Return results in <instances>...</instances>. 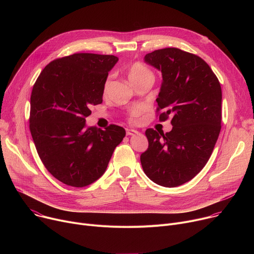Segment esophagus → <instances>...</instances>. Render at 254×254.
Masks as SVG:
<instances>
[{"label": "esophagus", "instance_id": "esophagus-1", "mask_svg": "<svg viewBox=\"0 0 254 254\" xmlns=\"http://www.w3.org/2000/svg\"><path fill=\"white\" fill-rule=\"evenodd\" d=\"M137 133V131L135 129H132V128H127V135H133Z\"/></svg>", "mask_w": 254, "mask_h": 254}]
</instances>
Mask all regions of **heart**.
<instances>
[{"mask_svg":"<svg viewBox=\"0 0 254 254\" xmlns=\"http://www.w3.org/2000/svg\"><path fill=\"white\" fill-rule=\"evenodd\" d=\"M128 79L131 83L142 80V79H146V78H153V74L151 70L146 67L144 65H142L141 63L135 62L133 63L128 70ZM107 84H105V88H106ZM138 115V111H134L131 114V118H135Z\"/></svg>","mask_w":254,"mask_h":254,"instance_id":"1","label":"heart"}]
</instances>
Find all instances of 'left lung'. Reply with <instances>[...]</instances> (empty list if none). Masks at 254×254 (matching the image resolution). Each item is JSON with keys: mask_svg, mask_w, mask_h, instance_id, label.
I'll use <instances>...</instances> for the list:
<instances>
[{"mask_svg": "<svg viewBox=\"0 0 254 254\" xmlns=\"http://www.w3.org/2000/svg\"><path fill=\"white\" fill-rule=\"evenodd\" d=\"M144 62L162 72L157 111H165L161 122L172 117L173 128L146 130L141 167L156 184L177 187L192 180L213 152L221 129V86L202 58L178 48L148 53Z\"/></svg>", "mask_w": 254, "mask_h": 254, "instance_id": "8db88e82", "label": "left lung"}]
</instances>
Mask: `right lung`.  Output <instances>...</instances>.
Returning <instances> with one entry per match:
<instances>
[{
    "instance_id": "right-lung-1",
    "label": "right lung",
    "mask_w": 254,
    "mask_h": 254,
    "mask_svg": "<svg viewBox=\"0 0 254 254\" xmlns=\"http://www.w3.org/2000/svg\"><path fill=\"white\" fill-rule=\"evenodd\" d=\"M119 58L75 53L50 62L31 93L30 131L48 172L71 187H85L105 172L124 127H86L90 106L100 104L104 84Z\"/></svg>"
}]
</instances>
